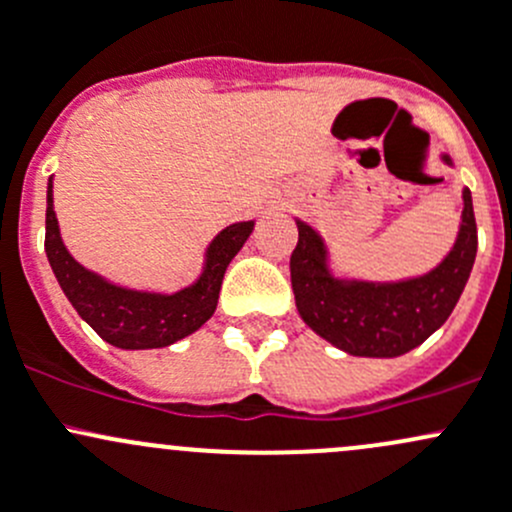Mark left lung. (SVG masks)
<instances>
[{
	"instance_id": "1",
	"label": "left lung",
	"mask_w": 512,
	"mask_h": 512,
	"mask_svg": "<svg viewBox=\"0 0 512 512\" xmlns=\"http://www.w3.org/2000/svg\"><path fill=\"white\" fill-rule=\"evenodd\" d=\"M453 165L449 155H441ZM298 246L291 254V283L300 318L313 333L355 357H399L446 323L456 308L478 249L471 189H463L456 244L436 268L392 283L337 278L323 236L295 219Z\"/></svg>"
}]
</instances>
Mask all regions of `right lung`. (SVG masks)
Returning <instances> with one entry per match:
<instances>
[{
    "instance_id": "obj_1",
    "label": "right lung",
    "mask_w": 512,
    "mask_h": 512,
    "mask_svg": "<svg viewBox=\"0 0 512 512\" xmlns=\"http://www.w3.org/2000/svg\"><path fill=\"white\" fill-rule=\"evenodd\" d=\"M254 231V221H239L221 229L204 254L202 276L177 293H150L115 286L76 261L61 241L54 212V182L46 189V256L61 291L83 320L120 350L167 347L192 335L214 315L221 281L231 258Z\"/></svg>"
}]
</instances>
